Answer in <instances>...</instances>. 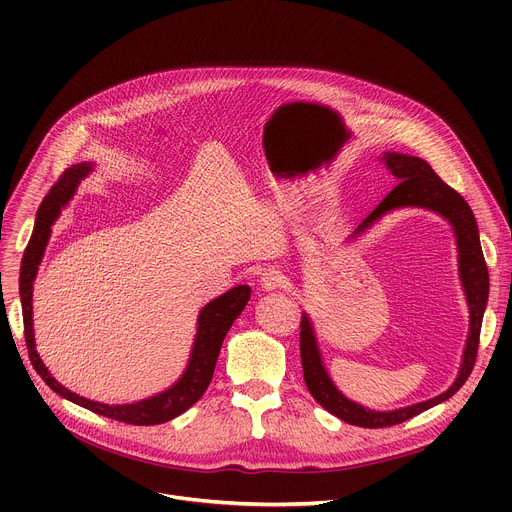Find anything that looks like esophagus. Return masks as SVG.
<instances>
[{
	"instance_id": "esophagus-1",
	"label": "esophagus",
	"mask_w": 512,
	"mask_h": 512,
	"mask_svg": "<svg viewBox=\"0 0 512 512\" xmlns=\"http://www.w3.org/2000/svg\"><path fill=\"white\" fill-rule=\"evenodd\" d=\"M283 283H285V275H283L277 267L265 269V271L261 273V277H259V285H261V289H265V291H273V289L281 287Z\"/></svg>"
}]
</instances>
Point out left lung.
<instances>
[{
    "label": "left lung",
    "instance_id": "1",
    "mask_svg": "<svg viewBox=\"0 0 512 512\" xmlns=\"http://www.w3.org/2000/svg\"><path fill=\"white\" fill-rule=\"evenodd\" d=\"M387 170L393 174L397 186L387 194V198L356 227V231L348 237L354 241L356 237H362L377 221L391 210L397 208H425L435 214H440L444 221L452 225L456 247H458V275L466 296L468 312H470V328L462 352V362L454 383L437 397H431L427 401H419L407 407L391 409V411H377L371 407H364L352 399H348L332 381L324 367V358L318 346L316 330L312 324L310 314L304 312L302 316V330H300V352H302V367H304V381L310 389L312 397L332 415L338 419L358 425V427H389L403 423L423 411H427L433 405H440L452 395L460 391V387L470 377L476 352H478V338L482 328L484 310L488 304V269L480 247V235L478 225L472 208L468 202L450 188L440 176H437L431 166L415 156L399 154V152H385L379 158Z\"/></svg>",
    "mask_w": 512,
    "mask_h": 512
}]
</instances>
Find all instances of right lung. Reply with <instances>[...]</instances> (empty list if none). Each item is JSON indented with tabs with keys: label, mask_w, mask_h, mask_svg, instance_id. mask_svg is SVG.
Listing matches in <instances>:
<instances>
[{
	"label": "right lung",
	"mask_w": 512,
	"mask_h": 512,
	"mask_svg": "<svg viewBox=\"0 0 512 512\" xmlns=\"http://www.w3.org/2000/svg\"><path fill=\"white\" fill-rule=\"evenodd\" d=\"M93 162H81L77 166H70L64 170L60 180L50 188V192L44 196L38 214H36V225L32 239L24 251L22 269H20V300H22V316H24V336L26 346L30 354V362L34 364L36 373L42 377V381L56 391L60 397L77 403L93 413H99L109 419H117L131 425H158L166 423L178 415H182L186 409H190L208 389L212 381V373L216 367L218 352H221L223 340L233 326V322L241 316L245 310L249 298H251V287L249 285H235L233 289L225 291L223 296L210 300L198 314L196 322V336L190 350V358L184 373L180 379L168 387L166 391L152 395L148 399H141L135 403H123V405H107L99 401L85 399L77 393L68 391L64 385H60L46 364L42 362L36 340H34V320H32V291H34V279L38 273V265L42 263L52 225L60 216V210L75 196L81 180H85L93 172Z\"/></svg>",
	"instance_id": "add662e5"
}]
</instances>
